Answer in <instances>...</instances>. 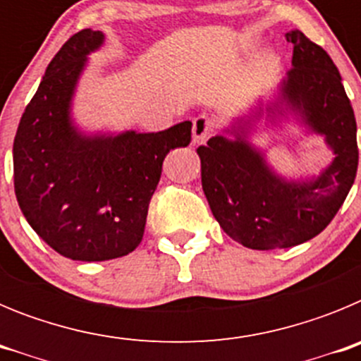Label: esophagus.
I'll return each mask as SVG.
<instances>
[{
  "label": "esophagus",
  "mask_w": 361,
  "mask_h": 361,
  "mask_svg": "<svg viewBox=\"0 0 361 361\" xmlns=\"http://www.w3.org/2000/svg\"><path fill=\"white\" fill-rule=\"evenodd\" d=\"M213 133V124L208 117L199 116L193 121V133H191V139H193V145H204L208 141Z\"/></svg>",
  "instance_id": "1"
}]
</instances>
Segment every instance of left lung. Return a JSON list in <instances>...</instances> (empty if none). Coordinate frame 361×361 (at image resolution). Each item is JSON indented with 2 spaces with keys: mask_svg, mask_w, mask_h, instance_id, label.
<instances>
[{
  "mask_svg": "<svg viewBox=\"0 0 361 361\" xmlns=\"http://www.w3.org/2000/svg\"><path fill=\"white\" fill-rule=\"evenodd\" d=\"M286 39L293 43L291 70L273 95L258 97L197 148L213 216L228 237L250 250L293 247L317 237L342 208L358 170L355 111L333 59L300 30H289ZM262 122L322 136L334 153L331 162L314 176H282L252 141Z\"/></svg>",
  "mask_w": 361,
  "mask_h": 361,
  "instance_id": "8db88e82",
  "label": "left lung"
}]
</instances>
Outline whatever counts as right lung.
<instances>
[{"instance_id":"obj_1","label":"right lung","mask_w":361,"mask_h":361,"mask_svg":"<svg viewBox=\"0 0 361 361\" xmlns=\"http://www.w3.org/2000/svg\"><path fill=\"white\" fill-rule=\"evenodd\" d=\"M101 30L73 34L47 66L16 132L14 190L21 213L47 244L72 260L132 253L145 235L149 199L170 149L191 141V121L155 133L88 132L73 99Z\"/></svg>"}]
</instances>
